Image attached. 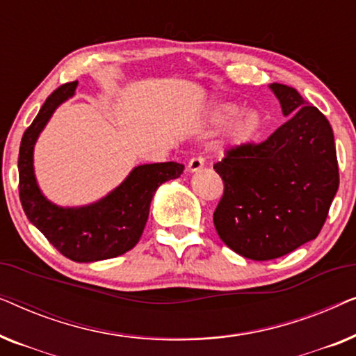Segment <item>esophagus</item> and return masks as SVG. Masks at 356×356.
<instances>
[{
  "label": "esophagus",
  "instance_id": "obj_1",
  "mask_svg": "<svg viewBox=\"0 0 356 356\" xmlns=\"http://www.w3.org/2000/svg\"><path fill=\"white\" fill-rule=\"evenodd\" d=\"M204 163H206V160H204V157H201V155H197V157H193L188 162V172L189 173L199 172V170L204 168Z\"/></svg>",
  "mask_w": 356,
  "mask_h": 356
}]
</instances>
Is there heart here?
Returning a JSON list of instances; mask_svg holds the SVG:
<instances>
[{"instance_id": "1", "label": "heart", "mask_w": 356, "mask_h": 356, "mask_svg": "<svg viewBox=\"0 0 356 356\" xmlns=\"http://www.w3.org/2000/svg\"><path fill=\"white\" fill-rule=\"evenodd\" d=\"M240 113V106L236 104H228V102H222L217 104L211 111V121L217 126H225L233 121ZM262 126V118L257 111H246L233 123L232 128V139L236 144L250 143L257 136Z\"/></svg>"}]
</instances>
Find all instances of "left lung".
<instances>
[{
	"label": "left lung",
	"instance_id": "obj_1",
	"mask_svg": "<svg viewBox=\"0 0 356 356\" xmlns=\"http://www.w3.org/2000/svg\"><path fill=\"white\" fill-rule=\"evenodd\" d=\"M286 121L264 143L227 150L213 165L223 196L213 225L243 257L269 261L319 235L339 189V165L329 121L293 87L270 84Z\"/></svg>",
	"mask_w": 356,
	"mask_h": 356
}]
</instances>
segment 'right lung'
I'll return each mask as SVG.
<instances>
[{
    "mask_svg": "<svg viewBox=\"0 0 356 356\" xmlns=\"http://www.w3.org/2000/svg\"><path fill=\"white\" fill-rule=\"evenodd\" d=\"M76 87L77 81L58 87L24 133L17 162L19 196L32 225L63 256L76 262H95L124 254L138 245L155 191L168 179L179 178L184 165H139L118 188L89 206L60 207L48 201L33 173V147L53 111L74 95Z\"/></svg>",
    "mask_w": 356,
    "mask_h": 356,
    "instance_id": "1",
    "label": "right lung"
}]
</instances>
